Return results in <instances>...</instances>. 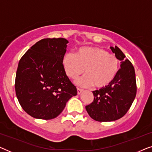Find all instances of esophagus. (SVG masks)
I'll list each match as a JSON object with an SVG mask.
<instances>
[{"mask_svg":"<svg viewBox=\"0 0 152 152\" xmlns=\"http://www.w3.org/2000/svg\"><path fill=\"white\" fill-rule=\"evenodd\" d=\"M83 91V89H81L80 88H77V94L80 95L81 93H82Z\"/></svg>","mask_w":152,"mask_h":152,"instance_id":"1","label":"esophagus"}]
</instances>
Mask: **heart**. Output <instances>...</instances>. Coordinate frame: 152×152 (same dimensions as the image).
I'll use <instances>...</instances> for the list:
<instances>
[{
  "instance_id": "1",
  "label": "heart",
  "mask_w": 152,
  "mask_h": 152,
  "mask_svg": "<svg viewBox=\"0 0 152 152\" xmlns=\"http://www.w3.org/2000/svg\"><path fill=\"white\" fill-rule=\"evenodd\" d=\"M63 65L67 76L72 80L85 72L86 75L76 82L79 86L93 85L95 88H103L111 84L120 68L119 60L115 55L97 47H83L76 54H66Z\"/></svg>"
}]
</instances>
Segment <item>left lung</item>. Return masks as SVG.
<instances>
[{"mask_svg": "<svg viewBox=\"0 0 152 152\" xmlns=\"http://www.w3.org/2000/svg\"><path fill=\"white\" fill-rule=\"evenodd\" d=\"M111 49L121 61V68L111 84L93 91L94 99L86 106L90 117L98 122L115 121L123 117L136 95V74L132 62L118 47H111Z\"/></svg>", "mask_w": 152, "mask_h": 152, "instance_id": "1", "label": "left lung"}]
</instances>
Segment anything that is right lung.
I'll list each match as a JSON object with an SVG mask.
<instances>
[{
  "label": "right lung",
  "mask_w": 152,
  "mask_h": 152,
  "mask_svg": "<svg viewBox=\"0 0 152 152\" xmlns=\"http://www.w3.org/2000/svg\"><path fill=\"white\" fill-rule=\"evenodd\" d=\"M68 43L64 38L41 39L20 58L16 95L23 109L33 118H55L77 93L63 65Z\"/></svg>",
  "instance_id": "add662e5"
}]
</instances>
